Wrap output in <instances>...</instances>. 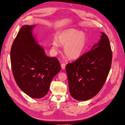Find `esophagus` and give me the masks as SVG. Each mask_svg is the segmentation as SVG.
<instances>
[{"instance_id": "obj_1", "label": "esophagus", "mask_w": 125, "mask_h": 125, "mask_svg": "<svg viewBox=\"0 0 125 125\" xmlns=\"http://www.w3.org/2000/svg\"><path fill=\"white\" fill-rule=\"evenodd\" d=\"M61 67H62V69H63V70L65 69V68H66V64L64 63H62V64H61Z\"/></svg>"}]
</instances>
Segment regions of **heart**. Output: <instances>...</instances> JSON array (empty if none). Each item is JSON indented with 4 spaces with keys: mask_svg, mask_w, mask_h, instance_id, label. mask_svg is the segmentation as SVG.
Listing matches in <instances>:
<instances>
[{
    "mask_svg": "<svg viewBox=\"0 0 125 125\" xmlns=\"http://www.w3.org/2000/svg\"><path fill=\"white\" fill-rule=\"evenodd\" d=\"M87 37L84 32L74 29H67L60 33L57 41L52 42V49L58 50L59 45L64 47V52L70 59H75L81 57L86 49Z\"/></svg>",
    "mask_w": 125,
    "mask_h": 125,
    "instance_id": "heart-1",
    "label": "heart"
}]
</instances>
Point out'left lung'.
Segmentation results:
<instances>
[{
    "label": "left lung",
    "instance_id": "1",
    "mask_svg": "<svg viewBox=\"0 0 125 125\" xmlns=\"http://www.w3.org/2000/svg\"><path fill=\"white\" fill-rule=\"evenodd\" d=\"M112 57L109 38L102 32L101 39L90 51L67 64L69 89L74 99L86 101L100 91L110 70Z\"/></svg>",
    "mask_w": 125,
    "mask_h": 125
}]
</instances>
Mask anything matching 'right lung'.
Listing matches in <instances>:
<instances>
[{"instance_id":"obj_1","label":"right lung","mask_w":125,"mask_h":125,"mask_svg":"<svg viewBox=\"0 0 125 125\" xmlns=\"http://www.w3.org/2000/svg\"><path fill=\"white\" fill-rule=\"evenodd\" d=\"M34 25H23L14 41L11 62L15 80L28 96L34 98L48 93L53 77L60 71L61 64L55 57H49L32 34Z\"/></svg>"}]
</instances>
